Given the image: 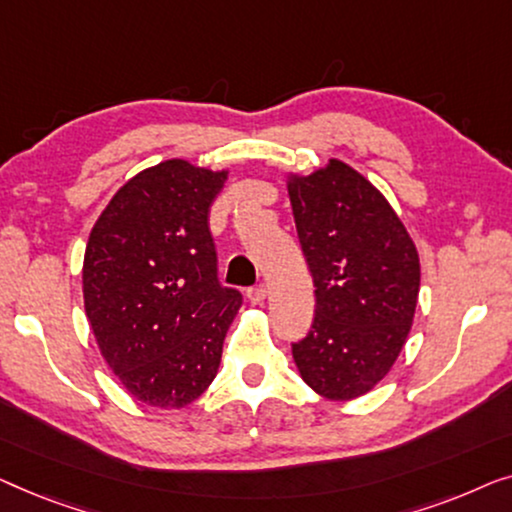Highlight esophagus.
<instances>
[{
    "label": "esophagus",
    "instance_id": "1",
    "mask_svg": "<svg viewBox=\"0 0 512 512\" xmlns=\"http://www.w3.org/2000/svg\"><path fill=\"white\" fill-rule=\"evenodd\" d=\"M248 299H250V304H262V301L266 299V285L262 283V285L250 287V290H248Z\"/></svg>",
    "mask_w": 512,
    "mask_h": 512
}]
</instances>
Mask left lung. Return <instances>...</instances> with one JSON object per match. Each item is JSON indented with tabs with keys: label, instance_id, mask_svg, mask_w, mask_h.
Segmentation results:
<instances>
[{
	"label": "left lung",
	"instance_id": "left-lung-1",
	"mask_svg": "<svg viewBox=\"0 0 512 512\" xmlns=\"http://www.w3.org/2000/svg\"><path fill=\"white\" fill-rule=\"evenodd\" d=\"M315 285V318L292 357L331 401L371 392L397 362L415 318L420 255L376 185L341 160L287 176Z\"/></svg>",
	"mask_w": 512,
	"mask_h": 512
}]
</instances>
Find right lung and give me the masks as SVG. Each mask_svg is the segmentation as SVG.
Listing matches in <instances>:
<instances>
[{
    "label": "right lung",
    "mask_w": 512,
    "mask_h": 512,
    "mask_svg": "<svg viewBox=\"0 0 512 512\" xmlns=\"http://www.w3.org/2000/svg\"><path fill=\"white\" fill-rule=\"evenodd\" d=\"M227 176L187 160L143 169L113 194L85 246L83 301L99 352L148 406L183 408L204 394L243 304L220 285L208 229Z\"/></svg>",
    "instance_id": "add662e5"
}]
</instances>
